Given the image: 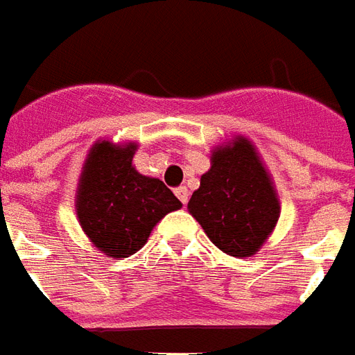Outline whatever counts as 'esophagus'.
<instances>
[{
	"label": "esophagus",
	"instance_id": "esophagus-1",
	"mask_svg": "<svg viewBox=\"0 0 355 355\" xmlns=\"http://www.w3.org/2000/svg\"><path fill=\"white\" fill-rule=\"evenodd\" d=\"M175 194H177L178 200L184 203V205L188 203V200H190V192H188V188H186V186H180V188H177V190H175Z\"/></svg>",
	"mask_w": 355,
	"mask_h": 355
}]
</instances>
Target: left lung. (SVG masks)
Returning a JSON list of instances; mask_svg holds the SVG:
<instances>
[{"mask_svg": "<svg viewBox=\"0 0 355 355\" xmlns=\"http://www.w3.org/2000/svg\"><path fill=\"white\" fill-rule=\"evenodd\" d=\"M188 211L220 252L244 259L257 254L281 217V202L254 142L238 135L211 150Z\"/></svg>", "mask_w": 355, "mask_h": 355, "instance_id": "left-lung-1", "label": "left lung"}]
</instances>
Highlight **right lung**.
Here are the masks:
<instances>
[{"label": "right lung", "instance_id": "add662e5", "mask_svg": "<svg viewBox=\"0 0 355 355\" xmlns=\"http://www.w3.org/2000/svg\"><path fill=\"white\" fill-rule=\"evenodd\" d=\"M138 144L94 142L76 184L74 209L80 229L107 257H130L167 213L182 207L159 178L132 165Z\"/></svg>", "mask_w": 355, "mask_h": 355}]
</instances>
